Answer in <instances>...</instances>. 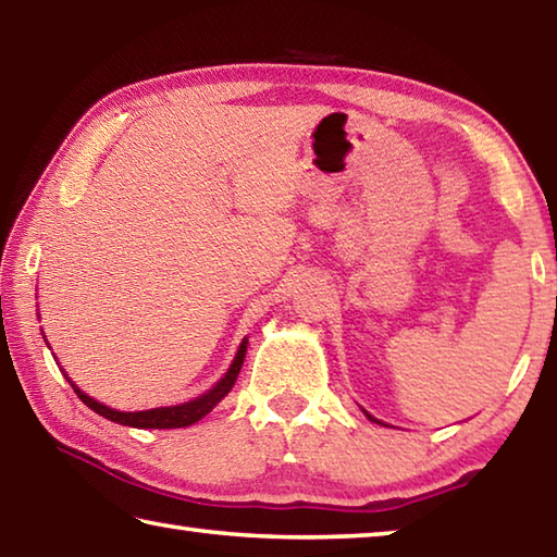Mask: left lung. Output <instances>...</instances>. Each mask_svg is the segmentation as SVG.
Returning <instances> with one entry per match:
<instances>
[{"label": "left lung", "instance_id": "8db88e82", "mask_svg": "<svg viewBox=\"0 0 557 557\" xmlns=\"http://www.w3.org/2000/svg\"><path fill=\"white\" fill-rule=\"evenodd\" d=\"M369 418H371V414H369ZM371 420H373V418H371Z\"/></svg>", "mask_w": 557, "mask_h": 557}]
</instances>
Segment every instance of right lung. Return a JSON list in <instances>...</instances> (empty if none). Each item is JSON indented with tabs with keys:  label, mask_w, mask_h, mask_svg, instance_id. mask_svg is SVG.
Listing matches in <instances>:
<instances>
[{
	"label": "right lung",
	"mask_w": 557,
	"mask_h": 557,
	"mask_svg": "<svg viewBox=\"0 0 557 557\" xmlns=\"http://www.w3.org/2000/svg\"><path fill=\"white\" fill-rule=\"evenodd\" d=\"M245 348H248V342L243 338V344L238 348V354H235L233 363L228 373L223 375V379L213 385V388L209 393L199 395L196 400H188V403H182V405H172V408H154V410H143V412H120V410H112L108 408V405H102L98 400H92L90 395H86L83 391L75 388L73 391L78 398L88 405V408L92 412L102 414V418H108L112 422H120V425H127V428H139V430H169V428H186V425H194V422H199L203 414H209L215 405H219L225 395L231 393L235 379H238L240 373V366H243V358H245Z\"/></svg>",
	"instance_id": "1"
}]
</instances>
